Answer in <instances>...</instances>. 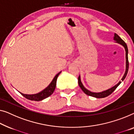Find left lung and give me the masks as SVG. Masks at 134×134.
<instances>
[{
    "instance_id": "1",
    "label": "left lung",
    "mask_w": 134,
    "mask_h": 134,
    "mask_svg": "<svg viewBox=\"0 0 134 134\" xmlns=\"http://www.w3.org/2000/svg\"><path fill=\"white\" fill-rule=\"evenodd\" d=\"M114 40L115 41V43H117L121 44V46H123L124 47L125 49V52H126V70L124 75L122 78H121V81H120L118 83H117L116 85H114V86L113 87L111 88H109L107 90L105 91H103L102 92H99V93H95V92H92V91H90L88 90H87L86 88L84 87L83 86L81 80V76H79L78 77V83L79 85L81 88L82 89L83 92H84L86 94L90 96H92L94 97H96V98H103V97H107L108 96L110 95L115 90V89L117 88V87L119 86V85L120 84L121 81H123V80L125 79L126 76L127 71H128V69H129V61H128V49H127V46L126 45V44L125 43V41L123 40L119 36L116 34H114Z\"/></svg>"
}]
</instances>
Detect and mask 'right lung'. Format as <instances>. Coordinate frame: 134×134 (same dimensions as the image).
<instances>
[{
  "mask_svg": "<svg viewBox=\"0 0 134 134\" xmlns=\"http://www.w3.org/2000/svg\"><path fill=\"white\" fill-rule=\"evenodd\" d=\"M61 73V71L59 72L58 73H57V75H55L54 78L53 79L51 83H50L45 89H44L43 90H42L40 92L36 94H23L20 92V93L22 96H23L24 97H26V98L29 100H31L40 101L42 100L47 98V97H49L51 94H52L53 91H54L56 87V85H57V78Z\"/></svg>",
  "mask_w": 134,
  "mask_h": 134,
  "instance_id": "obj_1",
  "label": "right lung"
}]
</instances>
